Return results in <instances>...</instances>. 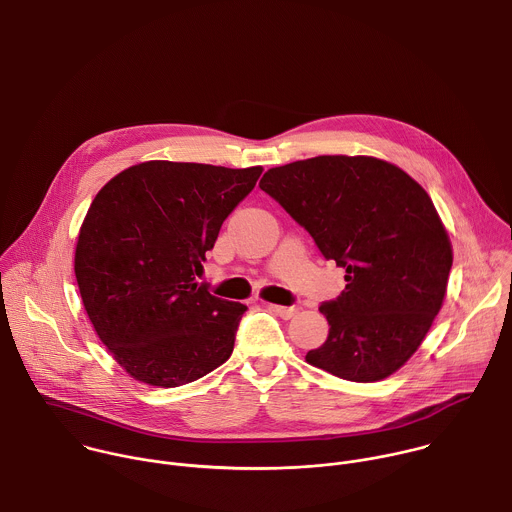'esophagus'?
<instances>
[{
	"label": "esophagus",
	"mask_w": 512,
	"mask_h": 512,
	"mask_svg": "<svg viewBox=\"0 0 512 512\" xmlns=\"http://www.w3.org/2000/svg\"><path fill=\"white\" fill-rule=\"evenodd\" d=\"M268 308L272 310V312H276L280 318H284V320H288V318H292L296 312H298V308L296 306H278V304H268Z\"/></svg>",
	"instance_id": "34e87169"
}]
</instances>
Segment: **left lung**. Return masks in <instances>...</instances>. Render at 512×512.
<instances>
[{
  "mask_svg": "<svg viewBox=\"0 0 512 512\" xmlns=\"http://www.w3.org/2000/svg\"><path fill=\"white\" fill-rule=\"evenodd\" d=\"M260 188L346 270L344 292L320 304L328 338L306 354L352 382L396 372L438 314L452 266L428 194L400 168L368 156H318L272 168Z\"/></svg>",
  "mask_w": 512,
  "mask_h": 512,
  "instance_id": "left-lung-1",
  "label": "left lung"
}]
</instances>
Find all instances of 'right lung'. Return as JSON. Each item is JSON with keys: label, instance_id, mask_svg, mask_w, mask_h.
<instances>
[{"label": "right lung", "instance_id": "1", "mask_svg": "<svg viewBox=\"0 0 512 512\" xmlns=\"http://www.w3.org/2000/svg\"><path fill=\"white\" fill-rule=\"evenodd\" d=\"M262 168L144 162L94 198L76 246L84 308L116 362L136 380L194 382L232 350L246 312L198 284L206 252Z\"/></svg>", "mask_w": 512, "mask_h": 512}]
</instances>
